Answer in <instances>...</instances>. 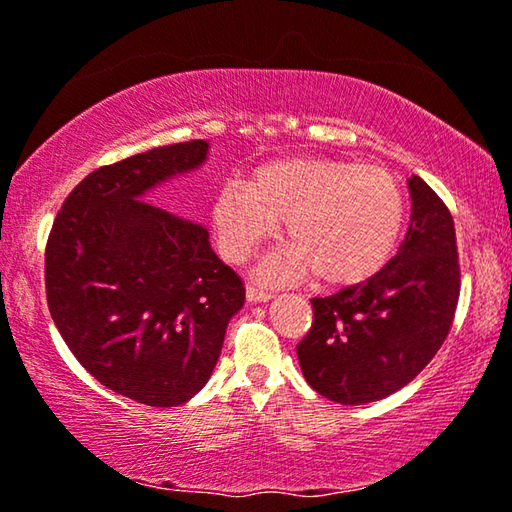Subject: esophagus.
<instances>
[{
    "mask_svg": "<svg viewBox=\"0 0 512 512\" xmlns=\"http://www.w3.org/2000/svg\"><path fill=\"white\" fill-rule=\"evenodd\" d=\"M246 296H248L250 303H266V300L273 298V291L262 289V287H255V285H248Z\"/></svg>",
    "mask_w": 512,
    "mask_h": 512,
    "instance_id": "esophagus-1",
    "label": "esophagus"
}]
</instances>
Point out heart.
<instances>
[{"label":"heart","instance_id":"obj_1","mask_svg":"<svg viewBox=\"0 0 512 512\" xmlns=\"http://www.w3.org/2000/svg\"><path fill=\"white\" fill-rule=\"evenodd\" d=\"M212 221L232 262L248 259L285 223L289 248L266 259L264 278L296 280L312 271L316 282L337 287L383 269L403 230L405 200L378 166L291 157L257 168L246 186H223Z\"/></svg>","mask_w":512,"mask_h":512}]
</instances>
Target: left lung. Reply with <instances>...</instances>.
<instances>
[{"label":"left lung","mask_w":512,"mask_h":512,"mask_svg":"<svg viewBox=\"0 0 512 512\" xmlns=\"http://www.w3.org/2000/svg\"><path fill=\"white\" fill-rule=\"evenodd\" d=\"M412 221L385 269L312 298L314 321L296 346L312 389L342 405L380 401L440 351L460 296L453 216L419 175L408 180Z\"/></svg>","instance_id":"left-lung-1"}]
</instances>
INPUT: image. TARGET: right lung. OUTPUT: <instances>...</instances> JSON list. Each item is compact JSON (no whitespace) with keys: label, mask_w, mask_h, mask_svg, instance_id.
I'll return each instance as SVG.
<instances>
[{"label":"right lung","mask_w":512,"mask_h":512,"mask_svg":"<svg viewBox=\"0 0 512 512\" xmlns=\"http://www.w3.org/2000/svg\"><path fill=\"white\" fill-rule=\"evenodd\" d=\"M207 152V141L173 143L93 170L45 248L47 307L63 342L104 387L152 408L205 387L246 300L205 227L143 200Z\"/></svg>","instance_id":"1"}]
</instances>
